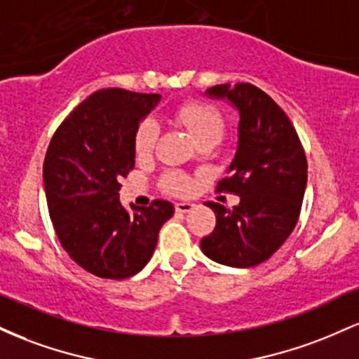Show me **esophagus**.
I'll return each instance as SVG.
<instances>
[{"label": "esophagus", "instance_id": "34e87169", "mask_svg": "<svg viewBox=\"0 0 359 359\" xmlns=\"http://www.w3.org/2000/svg\"><path fill=\"white\" fill-rule=\"evenodd\" d=\"M194 209L192 203H177L175 204V211L179 214H185V212H191Z\"/></svg>", "mask_w": 359, "mask_h": 359}]
</instances>
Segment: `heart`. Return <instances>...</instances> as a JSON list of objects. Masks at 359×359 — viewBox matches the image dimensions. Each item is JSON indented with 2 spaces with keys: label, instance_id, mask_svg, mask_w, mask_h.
Returning a JSON list of instances; mask_svg holds the SVG:
<instances>
[{
  "label": "heart",
  "instance_id": "1",
  "mask_svg": "<svg viewBox=\"0 0 359 359\" xmlns=\"http://www.w3.org/2000/svg\"><path fill=\"white\" fill-rule=\"evenodd\" d=\"M175 119L187 128L197 143L221 142L226 131V118L217 106L205 101H187L175 109ZM160 128L155 119L147 118L140 123L135 133V151L138 156H147L154 151L158 140ZM162 187L172 194H185L191 189V179L182 172H165L160 180Z\"/></svg>",
  "mask_w": 359,
  "mask_h": 359
}]
</instances>
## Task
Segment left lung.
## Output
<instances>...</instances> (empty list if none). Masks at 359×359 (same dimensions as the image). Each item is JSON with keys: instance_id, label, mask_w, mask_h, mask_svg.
<instances>
[{"instance_id": "1", "label": "left lung", "mask_w": 359, "mask_h": 359, "mask_svg": "<svg viewBox=\"0 0 359 359\" xmlns=\"http://www.w3.org/2000/svg\"><path fill=\"white\" fill-rule=\"evenodd\" d=\"M205 94L240 111L231 175L217 184L219 192L240 196V204L228 209L205 203L216 212V228L201 240V250L222 265L248 269L269 259L297 224L307 185L306 151L285 111L257 86L219 84Z\"/></svg>"}]
</instances>
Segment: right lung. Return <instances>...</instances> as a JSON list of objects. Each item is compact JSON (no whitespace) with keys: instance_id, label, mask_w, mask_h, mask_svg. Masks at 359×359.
Here are the masks:
<instances>
[{"instance_id":"right-lung-1","label":"right lung","mask_w":359,"mask_h":359,"mask_svg":"<svg viewBox=\"0 0 359 359\" xmlns=\"http://www.w3.org/2000/svg\"><path fill=\"white\" fill-rule=\"evenodd\" d=\"M160 94L101 89L90 94L53 133L43 160L48 214L62 248L101 278L123 280L150 262L168 201L148 208L119 203V179L135 167V133Z\"/></svg>"}]
</instances>
